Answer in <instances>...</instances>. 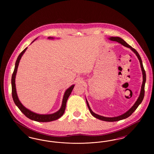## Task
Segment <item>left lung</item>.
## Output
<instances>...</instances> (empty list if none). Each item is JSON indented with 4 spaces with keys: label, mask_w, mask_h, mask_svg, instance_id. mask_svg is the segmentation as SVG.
Instances as JSON below:
<instances>
[{
    "label": "left lung",
    "mask_w": 154,
    "mask_h": 154,
    "mask_svg": "<svg viewBox=\"0 0 154 154\" xmlns=\"http://www.w3.org/2000/svg\"><path fill=\"white\" fill-rule=\"evenodd\" d=\"M109 39H110V40L117 42L118 43H121L122 45H124L125 47H128V48H131L132 51L134 53H135V54L136 55V56L137 57V58H138L139 60L140 66H141V71H142V73H143V83H142V85H141V89L139 97H138V99L136 100V102L134 104V105L132 106V107L129 110H128V111H126L125 113L123 114L122 115L118 116V117H103V116H99L98 114H96L95 112H94L92 111V110L91 109V108L89 107V105L88 104V101L86 99V102H87V106H88V109L89 110V111H90L91 114L94 117L96 118H97V119H99L100 120L104 121L115 122V121H120V120L124 119H125V118H127L129 117V116H131L132 115V113L135 110H136V109L138 107V106L141 104V103L142 102V101H143V100L144 99V92H145L144 87H145V84H146V74L145 70H144V67H143V62H142L141 57H140L139 53L137 52V51L135 49L132 48V47L131 45H129L128 43H126L124 40L122 38H121V37H111L109 38Z\"/></svg>",
    "instance_id": "1"
}]
</instances>
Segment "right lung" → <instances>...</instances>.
Returning a JSON list of instances; mask_svg holds the SVG:
<instances>
[{
    "mask_svg": "<svg viewBox=\"0 0 154 154\" xmlns=\"http://www.w3.org/2000/svg\"><path fill=\"white\" fill-rule=\"evenodd\" d=\"M48 38H54L49 37ZM34 41H33L32 43ZM27 48L28 47L25 48L21 52V54L19 55V56L18 57L17 59L16 60V62H15L14 70L13 73L12 74L11 87H12V96H13V100L14 102L15 105L18 107V109L20 110L22 113L26 117L29 118L32 120L37 121V122H50V121H55L56 119H58L60 117H62L63 116V114H64V112H65L67 99L69 97L70 95L71 94V93L72 92V90L73 89L74 85H72L70 88H68L65 91V94L63 96V100H62V104L61 107L57 112H56L55 113H53L51 114H37L35 112H33L30 111L29 110H28V109H26V107H25L22 105V103L20 102V101L19 100V99L18 97V96L17 94V91H16V88H15V75H16V73H17V69H18V66L19 65V63H20V60L23 54H24V52L26 50Z\"/></svg>",
    "mask_w": 154,
    "mask_h": 154,
    "instance_id": "1",
    "label": "right lung"
}]
</instances>
